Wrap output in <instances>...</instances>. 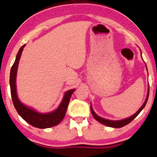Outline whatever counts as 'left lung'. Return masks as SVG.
I'll use <instances>...</instances> for the list:
<instances>
[{
  "mask_svg": "<svg viewBox=\"0 0 157 157\" xmlns=\"http://www.w3.org/2000/svg\"><path fill=\"white\" fill-rule=\"evenodd\" d=\"M148 98H149V91H148V93H147V98H146V100H145V102H144V103L143 104V105L140 107V109H139L138 111L135 113V114L132 115V116H130V117H129V118H126V119H122V120H118V121L109 120V119H103V118H102V117H100V116H98V115L95 114V113L93 111V109H92V105H91V112H92V116H93V117L95 118V119H96L98 122H99L100 123H102V124L105 125V126H109V127L121 128V127H122V126H126V125L129 124V122H132V121L133 120V119H135V118L139 114H140V112L143 109V108H144L145 105H146V104H147Z\"/></svg>",
  "mask_w": 157,
  "mask_h": 157,
  "instance_id": "8db88e82",
  "label": "left lung"
}]
</instances>
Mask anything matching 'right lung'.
<instances>
[{"mask_svg":"<svg viewBox=\"0 0 157 157\" xmlns=\"http://www.w3.org/2000/svg\"><path fill=\"white\" fill-rule=\"evenodd\" d=\"M25 46V44H24L19 49L17 56H16L15 62H14V65H12L11 69H10V87L13 104H14V108L17 110V113L21 116L22 119H25L28 123H29L34 127L39 128V129H46V128L52 127V126H55L60 123L62 119H64L68 103H69L71 95L75 89H71V90L67 91L64 95L63 99L61 102L59 106L55 111L48 113H38L35 109L29 108V107L24 105L22 102H21L17 95L16 76H17L19 60H20L21 55L22 51H23Z\"/></svg>","mask_w":157,"mask_h":157,"instance_id":"right-lung-1","label":"right lung"}]
</instances>
